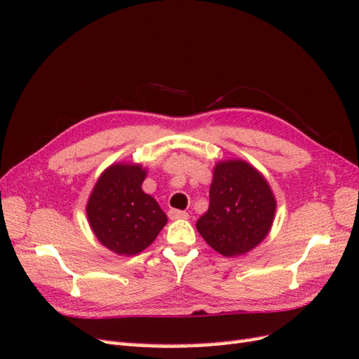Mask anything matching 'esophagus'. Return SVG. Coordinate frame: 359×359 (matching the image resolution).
<instances>
[{
  "mask_svg": "<svg viewBox=\"0 0 359 359\" xmlns=\"http://www.w3.org/2000/svg\"><path fill=\"white\" fill-rule=\"evenodd\" d=\"M168 216H170L171 220H175V219H188V212L187 211H180V210H170L168 211Z\"/></svg>",
  "mask_w": 359,
  "mask_h": 359,
  "instance_id": "esophagus-1",
  "label": "esophagus"
}]
</instances>
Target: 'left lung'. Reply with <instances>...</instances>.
<instances>
[{
	"label": "left lung",
	"mask_w": 359,
	"mask_h": 359,
	"mask_svg": "<svg viewBox=\"0 0 359 359\" xmlns=\"http://www.w3.org/2000/svg\"><path fill=\"white\" fill-rule=\"evenodd\" d=\"M274 215L276 197L262 172L245 160L228 158L212 170L210 207L196 228L217 253L238 257L269 236Z\"/></svg>",
	"instance_id": "8db88e82"
}]
</instances>
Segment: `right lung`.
<instances>
[{
    "label": "right lung",
    "mask_w": 359,
    "mask_h": 359,
    "mask_svg": "<svg viewBox=\"0 0 359 359\" xmlns=\"http://www.w3.org/2000/svg\"><path fill=\"white\" fill-rule=\"evenodd\" d=\"M147 168L117 162L100 174L86 203L90 230L118 256H135L156 241L168 217L142 189Z\"/></svg>",
    "instance_id": "right-lung-1"
}]
</instances>
